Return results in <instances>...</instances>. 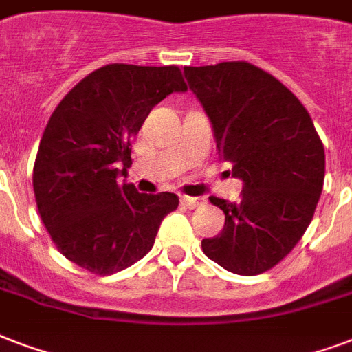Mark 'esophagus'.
I'll return each instance as SVG.
<instances>
[{
    "instance_id": "1",
    "label": "esophagus",
    "mask_w": 352,
    "mask_h": 352,
    "mask_svg": "<svg viewBox=\"0 0 352 352\" xmlns=\"http://www.w3.org/2000/svg\"><path fill=\"white\" fill-rule=\"evenodd\" d=\"M179 202H182V204L186 206V208H189V210H195V208H198V206L204 204V200H202V198L186 197V195H184V197L179 198Z\"/></svg>"
}]
</instances>
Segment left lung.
<instances>
[{
	"mask_svg": "<svg viewBox=\"0 0 352 352\" xmlns=\"http://www.w3.org/2000/svg\"><path fill=\"white\" fill-rule=\"evenodd\" d=\"M213 126L219 155L243 179L239 202L210 197L223 232L204 254L243 276L265 273L305 236L324 179V148L305 105L247 60L184 68Z\"/></svg>",
	"mask_w": 352,
	"mask_h": 352,
	"instance_id": "left-lung-1",
	"label": "left lung"
}]
</instances>
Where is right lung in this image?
<instances>
[{
	"instance_id": "right-lung-1",
	"label": "right lung",
	"mask_w": 352,
	"mask_h": 352,
	"mask_svg": "<svg viewBox=\"0 0 352 352\" xmlns=\"http://www.w3.org/2000/svg\"><path fill=\"white\" fill-rule=\"evenodd\" d=\"M187 91L178 66L105 65L79 81L47 120L33 191L60 254L94 274H113L154 247L174 192L144 195L120 184L131 139L170 92Z\"/></svg>"
}]
</instances>
